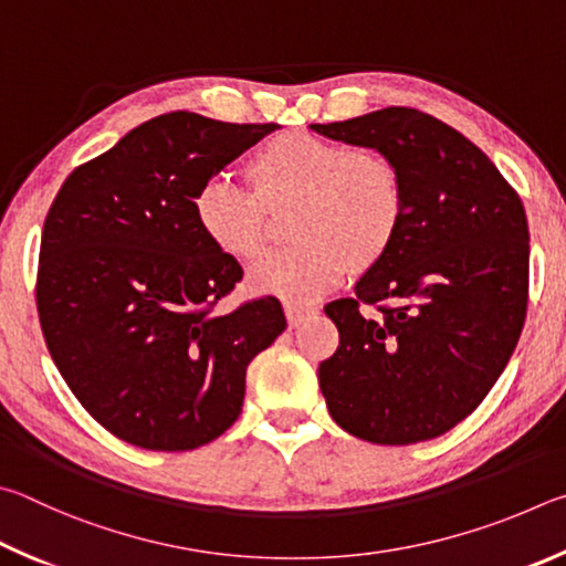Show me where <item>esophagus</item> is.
<instances>
[{
	"label": "esophagus",
	"instance_id": "obj_1",
	"mask_svg": "<svg viewBox=\"0 0 566 566\" xmlns=\"http://www.w3.org/2000/svg\"><path fill=\"white\" fill-rule=\"evenodd\" d=\"M283 311H285V318H289L291 328H298V325L308 318V315L315 313V308L311 305H303V303H293V301H285L283 303Z\"/></svg>",
	"mask_w": 566,
	"mask_h": 566
}]
</instances>
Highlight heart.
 I'll use <instances>...</instances> for the list:
<instances>
[{
    "mask_svg": "<svg viewBox=\"0 0 566 566\" xmlns=\"http://www.w3.org/2000/svg\"><path fill=\"white\" fill-rule=\"evenodd\" d=\"M248 188L211 178L196 191V223L216 251L238 261L265 245L271 213L293 206L291 245L263 255L248 289L308 301L345 271L378 265L398 238L405 216L402 176L373 148H345L308 132H283L245 161Z\"/></svg>",
    "mask_w": 566,
    "mask_h": 566,
    "instance_id": "1",
    "label": "heart"
}]
</instances>
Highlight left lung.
<instances>
[{"label":"left lung","instance_id":"obj_1","mask_svg":"<svg viewBox=\"0 0 566 566\" xmlns=\"http://www.w3.org/2000/svg\"><path fill=\"white\" fill-rule=\"evenodd\" d=\"M315 134L398 166L405 216L353 298L325 305L340 345L318 382L331 418L375 444L432 440L488 398L517 348L530 291L524 206L470 138L390 106ZM363 302L380 316H363Z\"/></svg>","mask_w":566,"mask_h":566}]
</instances>
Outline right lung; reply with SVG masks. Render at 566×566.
<instances>
[{"label": "right lung", "instance_id": "add662e5", "mask_svg": "<svg viewBox=\"0 0 566 566\" xmlns=\"http://www.w3.org/2000/svg\"><path fill=\"white\" fill-rule=\"evenodd\" d=\"M275 128L161 114L59 188L39 323L69 390L118 440L156 452L216 440L241 415L248 363L285 331L275 298L213 313L243 268L193 216L198 188Z\"/></svg>", "mask_w": 566, "mask_h": 566}]
</instances>
